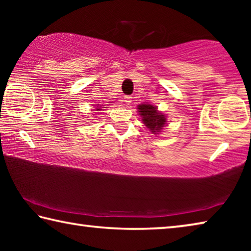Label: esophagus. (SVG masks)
<instances>
[{
  "label": "esophagus",
  "instance_id": "34e87169",
  "mask_svg": "<svg viewBox=\"0 0 251 251\" xmlns=\"http://www.w3.org/2000/svg\"><path fill=\"white\" fill-rule=\"evenodd\" d=\"M124 101L126 104H130L131 103V96H125L124 97Z\"/></svg>",
  "mask_w": 251,
  "mask_h": 251
}]
</instances>
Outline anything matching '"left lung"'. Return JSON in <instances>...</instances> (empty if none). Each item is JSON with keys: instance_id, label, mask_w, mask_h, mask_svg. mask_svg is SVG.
<instances>
[{"instance_id": "obj_1", "label": "left lung", "mask_w": 251, "mask_h": 251, "mask_svg": "<svg viewBox=\"0 0 251 251\" xmlns=\"http://www.w3.org/2000/svg\"><path fill=\"white\" fill-rule=\"evenodd\" d=\"M138 109L139 115L143 117L144 124L146 125L147 128L151 130V133H158L166 124V117L161 113L157 112L154 106L150 104H142L138 106Z\"/></svg>"}]
</instances>
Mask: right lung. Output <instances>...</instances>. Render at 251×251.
Returning <instances> with one entry per match:
<instances>
[{
  "mask_svg": "<svg viewBox=\"0 0 251 251\" xmlns=\"http://www.w3.org/2000/svg\"><path fill=\"white\" fill-rule=\"evenodd\" d=\"M100 107H97V108H96V110H97V112H99V110H100Z\"/></svg>",
  "mask_w": 251,
  "mask_h": 251,
  "instance_id": "1",
  "label": "right lung"
}]
</instances>
